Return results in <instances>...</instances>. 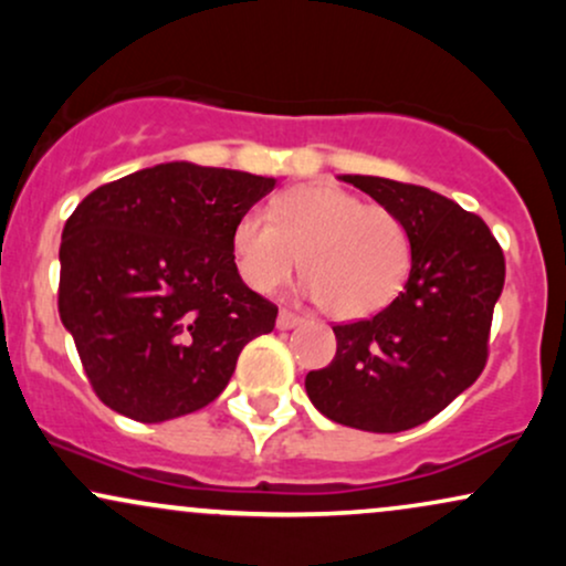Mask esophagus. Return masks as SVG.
Instances as JSON below:
<instances>
[{
  "label": "esophagus",
  "instance_id": "esophagus-1",
  "mask_svg": "<svg viewBox=\"0 0 566 566\" xmlns=\"http://www.w3.org/2000/svg\"><path fill=\"white\" fill-rule=\"evenodd\" d=\"M297 324H301V316H295L292 311H279V316H276L279 329H292V327H297Z\"/></svg>",
  "mask_w": 566,
  "mask_h": 566
}]
</instances>
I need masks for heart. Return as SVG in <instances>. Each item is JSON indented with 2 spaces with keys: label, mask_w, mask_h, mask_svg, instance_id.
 Instances as JSON below:
<instances>
[{
  "label": "heart",
  "mask_w": 566,
  "mask_h": 566,
  "mask_svg": "<svg viewBox=\"0 0 566 566\" xmlns=\"http://www.w3.org/2000/svg\"><path fill=\"white\" fill-rule=\"evenodd\" d=\"M231 258L261 295L282 287L301 263L305 295L335 319H361L399 295L409 237L386 207L329 184H301L279 193L271 218L250 210L233 223Z\"/></svg>",
  "instance_id": "1"
}]
</instances>
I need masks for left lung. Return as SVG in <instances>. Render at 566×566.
<instances>
[{
  "label": "left lung",
  "instance_id": "obj_1",
  "mask_svg": "<svg viewBox=\"0 0 566 566\" xmlns=\"http://www.w3.org/2000/svg\"><path fill=\"white\" fill-rule=\"evenodd\" d=\"M340 178L405 223L412 265L388 308L333 327L335 359L305 375V394L335 423L399 433L431 420L482 375L503 250L482 218L431 188Z\"/></svg>",
  "mask_w": 566,
  "mask_h": 566
}]
</instances>
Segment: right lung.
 <instances>
[{"instance_id":"right-lung-1","label":"right lung","mask_w":566,"mask_h":566,"mask_svg":"<svg viewBox=\"0 0 566 566\" xmlns=\"http://www.w3.org/2000/svg\"><path fill=\"white\" fill-rule=\"evenodd\" d=\"M276 178L167 161L95 188L63 226L57 311L103 405L140 423L229 386L276 305L231 258V229Z\"/></svg>"}]
</instances>
